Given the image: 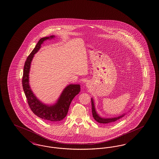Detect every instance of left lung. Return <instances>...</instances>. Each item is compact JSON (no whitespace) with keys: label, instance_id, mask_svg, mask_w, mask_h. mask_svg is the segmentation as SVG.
Masks as SVG:
<instances>
[{"label":"left lung","instance_id":"8db88e82","mask_svg":"<svg viewBox=\"0 0 159 159\" xmlns=\"http://www.w3.org/2000/svg\"><path fill=\"white\" fill-rule=\"evenodd\" d=\"M91 103H91L92 104V112L93 117V118L98 123H102V124H107V123L115 122L117 120H119L120 118L123 117L126 114V113H124L121 114V115H120V116H118V117H111V118H105V117L103 118V117H102L101 116H100L99 114H98V113L96 112L94 101H93L92 98H91ZM130 110H131V109H130Z\"/></svg>","mask_w":159,"mask_h":159}]
</instances>
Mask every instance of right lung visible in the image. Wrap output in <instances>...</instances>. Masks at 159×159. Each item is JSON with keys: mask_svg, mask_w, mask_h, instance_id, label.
I'll return each instance as SVG.
<instances>
[{"mask_svg": "<svg viewBox=\"0 0 159 159\" xmlns=\"http://www.w3.org/2000/svg\"><path fill=\"white\" fill-rule=\"evenodd\" d=\"M54 35L42 38L37 43L34 50L26 60L23 71V90L27 99L28 103L32 112L38 117L50 122H57L66 117L70 105L74 98L80 92V85L70 84L62 91L59 99L53 104H46L39 100L32 92L29 84V73L34 55L40 49L41 45L48 39H52Z\"/></svg>", "mask_w": 159, "mask_h": 159, "instance_id": "right-lung-1", "label": "right lung"}]
</instances>
